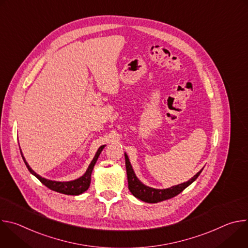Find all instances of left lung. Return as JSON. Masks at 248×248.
I'll return each instance as SVG.
<instances>
[{"label": "left lung", "instance_id": "8db88e82", "mask_svg": "<svg viewBox=\"0 0 248 248\" xmlns=\"http://www.w3.org/2000/svg\"><path fill=\"white\" fill-rule=\"evenodd\" d=\"M124 157H125V169H126V174H127L128 189L136 198L147 203H158L167 199H170L180 194L183 190H185L188 186H190L198 178L203 170L202 169L201 170H199L192 179H190L186 183L171 186L167 189H156V188L148 187L138 181L131 168L127 155L124 154Z\"/></svg>", "mask_w": 248, "mask_h": 248}]
</instances>
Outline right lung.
<instances>
[{
  "label": "right lung",
  "mask_w": 248,
  "mask_h": 248,
  "mask_svg": "<svg viewBox=\"0 0 248 248\" xmlns=\"http://www.w3.org/2000/svg\"><path fill=\"white\" fill-rule=\"evenodd\" d=\"M104 148V145L101 146L95 157L93 158L91 164L89 165L86 172L80 176L79 179L76 180V181H73V182H53V181H49V180H46L44 178H41V176L39 174H37L36 172H35L33 170H31V168L28 166L27 162L25 161L24 157L22 156V153H21V156H22V159L28 169V170L33 174L36 176V178L45 186H47L48 188H50L51 190H54V191H57V192H60V193H62V194H66V195H79L81 193H83L84 191H86L90 186V182H91V172H92V170L97 162V159L101 153V151L103 150Z\"/></svg>",
  "instance_id": "right-lung-1"
}]
</instances>
